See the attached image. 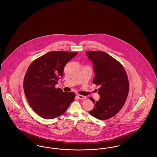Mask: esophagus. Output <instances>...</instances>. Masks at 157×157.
<instances>
[{"label":"esophagus","instance_id":"obj_1","mask_svg":"<svg viewBox=\"0 0 157 157\" xmlns=\"http://www.w3.org/2000/svg\"><path fill=\"white\" fill-rule=\"evenodd\" d=\"M76 96L78 98V99H86V97L85 96H83V95H81V94H76Z\"/></svg>","mask_w":157,"mask_h":157}]
</instances>
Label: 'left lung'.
Listing matches in <instances>:
<instances>
[{
    "mask_svg": "<svg viewBox=\"0 0 157 157\" xmlns=\"http://www.w3.org/2000/svg\"><path fill=\"white\" fill-rule=\"evenodd\" d=\"M86 54L93 63V83L99 86L98 93L100 96L98 101L89 98L94 104L89 113L98 119H109L125 103L129 90L127 74L119 62L105 52L92 51Z\"/></svg>",
    "mask_w": 157,
    "mask_h": 157,
    "instance_id": "obj_1",
    "label": "left lung"
}]
</instances>
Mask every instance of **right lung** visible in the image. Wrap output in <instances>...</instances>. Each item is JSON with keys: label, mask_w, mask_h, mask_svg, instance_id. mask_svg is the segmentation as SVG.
Wrapping results in <instances>:
<instances>
[{"label": "right lung", "mask_w": 157, "mask_h": 157, "mask_svg": "<svg viewBox=\"0 0 157 157\" xmlns=\"http://www.w3.org/2000/svg\"><path fill=\"white\" fill-rule=\"evenodd\" d=\"M77 54L51 51L34 60L27 69L23 83L25 97L33 110L43 118L59 116L74 100V92H64L56 85L63 77L65 65Z\"/></svg>", "instance_id": "add662e5"}]
</instances>
